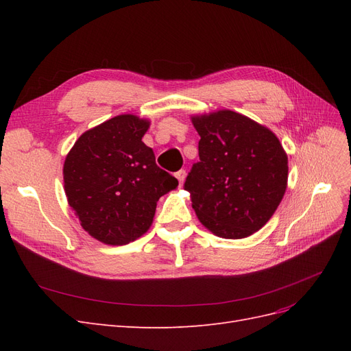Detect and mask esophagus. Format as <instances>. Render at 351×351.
<instances>
[{
    "instance_id": "1",
    "label": "esophagus",
    "mask_w": 351,
    "mask_h": 351,
    "mask_svg": "<svg viewBox=\"0 0 351 351\" xmlns=\"http://www.w3.org/2000/svg\"><path fill=\"white\" fill-rule=\"evenodd\" d=\"M174 176H176V178L178 180L180 187H182V186H183V182H184V178H186V171H184V169H180V171H177Z\"/></svg>"
}]
</instances>
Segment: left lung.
I'll list each match as a JSON object with an SVG mask.
<instances>
[{
  "label": "left lung",
  "instance_id": "obj_1",
  "mask_svg": "<svg viewBox=\"0 0 351 351\" xmlns=\"http://www.w3.org/2000/svg\"><path fill=\"white\" fill-rule=\"evenodd\" d=\"M199 162L184 189L199 221L222 239H244L277 210L287 189L289 159L269 129L222 110L192 117Z\"/></svg>",
  "mask_w": 351,
  "mask_h": 351
}]
</instances>
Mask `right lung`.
<instances>
[{"instance_id":"obj_1","label":"right lung","mask_w":351,"mask_h":351,"mask_svg":"<svg viewBox=\"0 0 351 351\" xmlns=\"http://www.w3.org/2000/svg\"><path fill=\"white\" fill-rule=\"evenodd\" d=\"M149 121L117 115L84 132L62 174L69 205L80 226L105 244L121 246L149 230L156 202L178 186L142 142Z\"/></svg>"}]
</instances>
